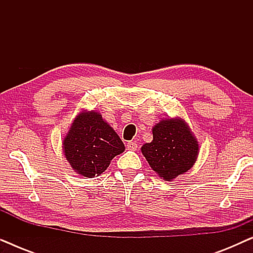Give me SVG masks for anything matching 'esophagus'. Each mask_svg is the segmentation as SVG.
Wrapping results in <instances>:
<instances>
[{"label": "esophagus", "instance_id": "obj_1", "mask_svg": "<svg viewBox=\"0 0 253 253\" xmlns=\"http://www.w3.org/2000/svg\"><path fill=\"white\" fill-rule=\"evenodd\" d=\"M137 147H138V145L136 143H133V141H129V143L126 144V148L130 151H136Z\"/></svg>", "mask_w": 253, "mask_h": 253}]
</instances>
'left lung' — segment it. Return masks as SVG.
Returning <instances> with one entry per match:
<instances>
[{
    "label": "left lung",
    "instance_id": "obj_1",
    "mask_svg": "<svg viewBox=\"0 0 253 253\" xmlns=\"http://www.w3.org/2000/svg\"><path fill=\"white\" fill-rule=\"evenodd\" d=\"M198 143L181 119L162 120L153 127V140L143 145L141 152L151 168L171 181L192 167L198 157Z\"/></svg>",
    "mask_w": 253,
    "mask_h": 253
}]
</instances>
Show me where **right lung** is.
<instances>
[{
    "label": "right lung",
    "instance_id": "1",
    "mask_svg": "<svg viewBox=\"0 0 253 253\" xmlns=\"http://www.w3.org/2000/svg\"><path fill=\"white\" fill-rule=\"evenodd\" d=\"M69 164L84 177L101 175L113 158L124 151V145L113 127L96 112H84L76 117L63 141Z\"/></svg>",
    "mask_w": 253,
    "mask_h": 253
}]
</instances>
